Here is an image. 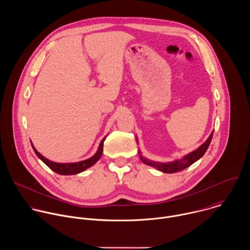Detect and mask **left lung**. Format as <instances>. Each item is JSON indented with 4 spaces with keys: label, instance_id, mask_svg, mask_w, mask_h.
I'll list each match as a JSON object with an SVG mask.
<instances>
[{
    "label": "left lung",
    "instance_id": "left-lung-1",
    "mask_svg": "<svg viewBox=\"0 0 250 250\" xmlns=\"http://www.w3.org/2000/svg\"><path fill=\"white\" fill-rule=\"evenodd\" d=\"M212 134H213V132H211L209 134L208 138L204 142V144L198 149H196V150L192 151L191 153L185 155L181 159H178V160H175V161H172V162H169V163H160V162L151 161V160L142 156L140 154V151H138L139 157H140L141 161L146 163V165L152 166V167L156 168L157 170H159L163 173H175V172H178V171H181V170L187 168L188 166L192 165L194 162L199 160L205 154V152L207 151V149H208V147L210 144V141H211Z\"/></svg>",
    "mask_w": 250,
    "mask_h": 250
}]
</instances>
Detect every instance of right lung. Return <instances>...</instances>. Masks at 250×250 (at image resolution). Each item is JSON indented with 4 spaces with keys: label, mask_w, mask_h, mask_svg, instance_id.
Wrapping results in <instances>:
<instances>
[{
    "label": "right lung",
    "mask_w": 250,
    "mask_h": 250,
    "mask_svg": "<svg viewBox=\"0 0 250 250\" xmlns=\"http://www.w3.org/2000/svg\"><path fill=\"white\" fill-rule=\"evenodd\" d=\"M105 137H104L101 141V144L99 146V148L97 150V152L95 153L94 156H92L89 159L80 161V162H74V163H57V162H53L48 160L47 158H45L44 156H42L37 149L34 148V146L31 144V146L35 152V154L38 155V157L42 160L51 170H53L54 172H56L57 174L60 175H74V174H78L83 172L84 170H86L87 168L93 166L102 156L103 153V147H104V140Z\"/></svg>",
    "instance_id": "add662e5"
}]
</instances>
